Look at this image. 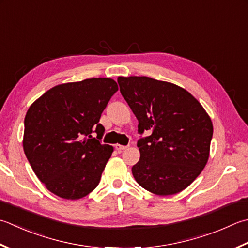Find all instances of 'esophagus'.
Returning a JSON list of instances; mask_svg holds the SVG:
<instances>
[{"mask_svg":"<svg viewBox=\"0 0 248 248\" xmlns=\"http://www.w3.org/2000/svg\"><path fill=\"white\" fill-rule=\"evenodd\" d=\"M115 148L117 149L118 152H121V150L127 149V148H128V146H124V145H120V144H116V145H115Z\"/></svg>","mask_w":248,"mask_h":248,"instance_id":"obj_1","label":"esophagus"}]
</instances>
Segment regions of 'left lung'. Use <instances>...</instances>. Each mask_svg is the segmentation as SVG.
<instances>
[{
	"mask_svg": "<svg viewBox=\"0 0 248 248\" xmlns=\"http://www.w3.org/2000/svg\"><path fill=\"white\" fill-rule=\"evenodd\" d=\"M120 92L139 120L140 158L132 167L140 186L171 196L200 175L210 157L213 124L195 96L172 82L146 76L118 77Z\"/></svg>",
	"mask_w": 248,
	"mask_h": 248,
	"instance_id": "1",
	"label": "left lung"
}]
</instances>
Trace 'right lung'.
I'll list each match as a JSON object with an SVG mask.
<instances>
[{
    "label": "right lung",
    "instance_id": "obj_1",
    "mask_svg": "<svg viewBox=\"0 0 248 248\" xmlns=\"http://www.w3.org/2000/svg\"><path fill=\"white\" fill-rule=\"evenodd\" d=\"M117 90V82L104 77L66 82L52 87L29 108L23 150L37 178L53 195L78 200L99 185L114 152L99 140L104 133L99 121Z\"/></svg>",
    "mask_w": 248,
    "mask_h": 248
}]
</instances>
